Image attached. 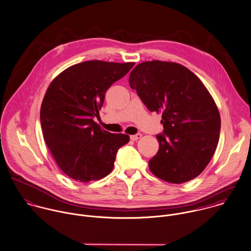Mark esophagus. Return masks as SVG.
Wrapping results in <instances>:
<instances>
[{
  "instance_id": "1",
  "label": "esophagus",
  "mask_w": 251,
  "mask_h": 251,
  "mask_svg": "<svg viewBox=\"0 0 251 251\" xmlns=\"http://www.w3.org/2000/svg\"><path fill=\"white\" fill-rule=\"evenodd\" d=\"M141 138H142V135H141V134H136V135L130 136V139H131L132 141H138V140L141 139Z\"/></svg>"
}]
</instances>
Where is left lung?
Instances as JSON below:
<instances>
[{"instance_id": "1", "label": "left lung", "mask_w": 251, "mask_h": 251, "mask_svg": "<svg viewBox=\"0 0 251 251\" xmlns=\"http://www.w3.org/2000/svg\"><path fill=\"white\" fill-rule=\"evenodd\" d=\"M129 84L151 111L162 113L164 134L157 135L151 173L176 184L198 176L215 152L221 126L217 105L200 78L180 64L153 60L133 69Z\"/></svg>"}]
</instances>
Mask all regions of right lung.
Returning a JSON list of instances; mask_svg holds the SVG:
<instances>
[{
    "label": "right lung",
    "mask_w": 251,
    "mask_h": 251,
    "mask_svg": "<svg viewBox=\"0 0 251 251\" xmlns=\"http://www.w3.org/2000/svg\"><path fill=\"white\" fill-rule=\"evenodd\" d=\"M134 62L85 61L69 67L51 81L41 106L44 139L55 162L69 177L89 182L106 176L117 151L130 138L100 128L99 116L106 90Z\"/></svg>",
    "instance_id": "right-lung-1"
}]
</instances>
